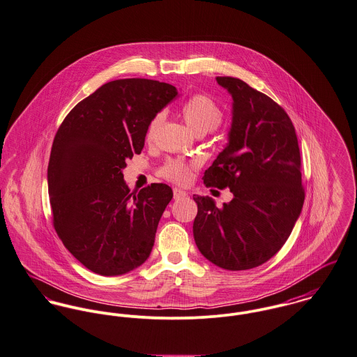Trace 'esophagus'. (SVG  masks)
I'll use <instances>...</instances> for the list:
<instances>
[{
  "mask_svg": "<svg viewBox=\"0 0 357 357\" xmlns=\"http://www.w3.org/2000/svg\"><path fill=\"white\" fill-rule=\"evenodd\" d=\"M173 196H174V199H181V197H185V196H187V192L183 191V190H180V188H174V190H173Z\"/></svg>",
  "mask_w": 357,
  "mask_h": 357,
  "instance_id": "34e87169",
  "label": "esophagus"
}]
</instances>
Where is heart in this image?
Listing matches in <instances>:
<instances>
[{"label": "heart", "mask_w": 357, "mask_h": 357, "mask_svg": "<svg viewBox=\"0 0 357 357\" xmlns=\"http://www.w3.org/2000/svg\"><path fill=\"white\" fill-rule=\"evenodd\" d=\"M181 116L190 130L196 135H206L210 130H215L222 121V110L221 107L207 96L197 94L190 98L181 106ZM162 121V116L157 114L147 128V139H153L160 124ZM195 163L185 162L181 160H170L165 163L162 167V176L165 178L177 183L185 184L191 178V170Z\"/></svg>", "instance_id": "heart-1"}]
</instances>
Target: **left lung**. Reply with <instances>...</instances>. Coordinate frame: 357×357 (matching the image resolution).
Here are the masks:
<instances>
[{"label": "left lung", "mask_w": 357, "mask_h": 357, "mask_svg": "<svg viewBox=\"0 0 357 357\" xmlns=\"http://www.w3.org/2000/svg\"><path fill=\"white\" fill-rule=\"evenodd\" d=\"M231 96L227 146L204 172L207 187H229L217 207L195 195L194 238L200 254L225 270H248L273 258L300 217V150L289 116L271 98L236 77H217Z\"/></svg>", "instance_id": "left-lung-1"}]
</instances>
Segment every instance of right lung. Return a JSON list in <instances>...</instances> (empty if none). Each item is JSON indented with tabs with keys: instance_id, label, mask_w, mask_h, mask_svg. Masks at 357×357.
I'll return each mask as SVG.
<instances>
[{
	"instance_id": "right-lung-1",
	"label": "right lung",
	"mask_w": 357,
	"mask_h": 357,
	"mask_svg": "<svg viewBox=\"0 0 357 357\" xmlns=\"http://www.w3.org/2000/svg\"><path fill=\"white\" fill-rule=\"evenodd\" d=\"M177 94L157 80H113L79 102L56 133L47 167L54 229L66 250L97 274L130 273L151 254L173 191L154 183L130 192L123 169Z\"/></svg>"
}]
</instances>
